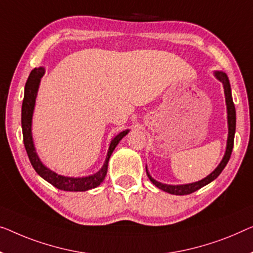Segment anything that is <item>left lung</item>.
Returning <instances> with one entry per match:
<instances>
[{
    "mask_svg": "<svg viewBox=\"0 0 253 253\" xmlns=\"http://www.w3.org/2000/svg\"><path fill=\"white\" fill-rule=\"evenodd\" d=\"M214 76H216L221 83H223L224 92H225V96H226V104H227L228 139H227V148H226L225 156L223 158V160H221V163L219 164V166H218V167L214 169V170L211 172L209 176H207L206 178H203L202 180H199V182H197V183L186 184V185H167V184L159 183V182H157L156 179H153L152 177L149 175L148 170H146V174H148V177L150 178L151 182H152L157 187H159L160 190L167 192V193L175 194V195H186V194H191V193H193V192L198 191L199 188L203 187L205 185H207V184L212 182L213 179H216L217 177L220 175V172L223 171L225 166L228 163L229 158H231L233 146H234V135H235V126H236L235 107H234V102H233V99H232L231 86H229V82H228L227 76H226V74L221 73V71H217V73H214Z\"/></svg>",
    "mask_w": 253,
    "mask_h": 253,
    "instance_id": "8db88e82",
    "label": "left lung"
}]
</instances>
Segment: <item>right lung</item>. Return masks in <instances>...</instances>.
<instances>
[{
    "label": "right lung",
    "mask_w": 253,
    "mask_h": 253,
    "mask_svg": "<svg viewBox=\"0 0 253 253\" xmlns=\"http://www.w3.org/2000/svg\"><path fill=\"white\" fill-rule=\"evenodd\" d=\"M44 75V68H35L29 74V77L26 82L25 85V95L24 101H22V108H21V127H22V136H24V144L26 151H27L29 161L32 166L35 169V171L41 177H43L45 180L55 186L59 190L63 191H73V192H84L99 186L101 183L103 182L105 175L108 171V163L110 159L111 153L114 152L115 148L118 144L120 139H122L125 135L128 133V130H124L119 133L117 136L112 139L109 146L108 156L105 159V163L103 165L102 169L97 171L96 174L90 175L87 177H78V178H74V177H65L55 174L54 171L47 169L45 166L41 163V160L37 157L35 152V148L33 144L32 138V117H33V110L34 105H35V99L36 93L39 89L40 81Z\"/></svg>",
    "instance_id": "obj_1"
}]
</instances>
